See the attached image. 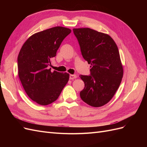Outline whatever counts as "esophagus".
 Returning <instances> with one entry per match:
<instances>
[{
  "instance_id": "obj_1",
  "label": "esophagus",
  "mask_w": 147,
  "mask_h": 147,
  "mask_svg": "<svg viewBox=\"0 0 147 147\" xmlns=\"http://www.w3.org/2000/svg\"><path fill=\"white\" fill-rule=\"evenodd\" d=\"M77 78V76L76 75H70V77H69V78L70 80H74V79H75Z\"/></svg>"
}]
</instances>
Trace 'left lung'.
I'll return each instance as SVG.
<instances>
[{
  "label": "left lung",
  "instance_id": "obj_1",
  "mask_svg": "<svg viewBox=\"0 0 147 147\" xmlns=\"http://www.w3.org/2000/svg\"><path fill=\"white\" fill-rule=\"evenodd\" d=\"M83 58L91 64V75H80L84 83L81 99L94 107L112 99L123 76L118 48L109 35L90 28L74 29Z\"/></svg>",
  "mask_w": 147,
  "mask_h": 147
}]
</instances>
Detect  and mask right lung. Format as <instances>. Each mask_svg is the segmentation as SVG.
<instances>
[{
    "mask_svg": "<svg viewBox=\"0 0 147 147\" xmlns=\"http://www.w3.org/2000/svg\"><path fill=\"white\" fill-rule=\"evenodd\" d=\"M71 32L56 26L31 35L22 46L18 56V70L22 85L30 98L42 105L55 102L69 80V74L48 67L62 42Z\"/></svg>",
    "mask_w": 147,
    "mask_h": 147,
    "instance_id": "right-lung-1",
    "label": "right lung"
}]
</instances>
